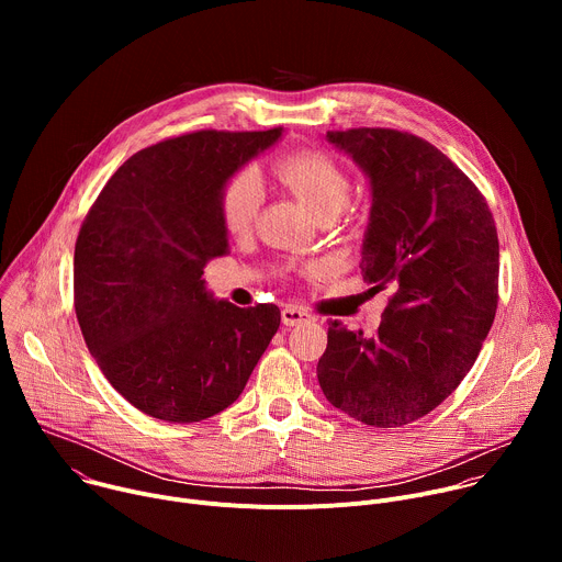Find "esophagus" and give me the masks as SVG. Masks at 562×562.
Returning <instances> with one entry per match:
<instances>
[{"label": "esophagus", "mask_w": 562, "mask_h": 562, "mask_svg": "<svg viewBox=\"0 0 562 562\" xmlns=\"http://www.w3.org/2000/svg\"><path fill=\"white\" fill-rule=\"evenodd\" d=\"M311 319V313H306L304 308H297V306H284L282 308V323L286 327H295L300 323H308Z\"/></svg>", "instance_id": "esophagus-1"}]
</instances>
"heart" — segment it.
Returning a JSON list of instances; mask_svg holds the SVG:
<instances>
[{
	"mask_svg": "<svg viewBox=\"0 0 562 562\" xmlns=\"http://www.w3.org/2000/svg\"><path fill=\"white\" fill-rule=\"evenodd\" d=\"M273 178L302 200L319 222H331L349 209L353 182L347 167L317 148H300L278 157ZM220 222L233 237L247 235L260 211V187L249 173H235L220 191Z\"/></svg>",
	"mask_w": 562,
	"mask_h": 562,
	"instance_id": "b5f03b06",
	"label": "heart"
}]
</instances>
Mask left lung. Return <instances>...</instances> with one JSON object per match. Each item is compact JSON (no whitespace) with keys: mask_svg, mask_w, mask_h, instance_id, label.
Returning <instances> with one entry per match:
<instances>
[{"mask_svg":"<svg viewBox=\"0 0 562 562\" xmlns=\"http://www.w3.org/2000/svg\"><path fill=\"white\" fill-rule=\"evenodd\" d=\"M373 189L362 278L391 291L373 336L329 319L317 382L380 429L420 420L473 367L498 308V233L485 195L427 139L395 128L327 131Z\"/></svg>","mask_w":562,"mask_h":562,"instance_id":"8db88e82","label":"left lung"}]
</instances>
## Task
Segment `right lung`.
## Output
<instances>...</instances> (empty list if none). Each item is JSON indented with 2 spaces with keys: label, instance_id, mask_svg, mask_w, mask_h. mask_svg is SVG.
<instances>
[{
  "label": "right lung",
  "instance_id": "right-lung-1",
  "mask_svg": "<svg viewBox=\"0 0 562 562\" xmlns=\"http://www.w3.org/2000/svg\"><path fill=\"white\" fill-rule=\"evenodd\" d=\"M282 135L204 128L131 155L75 243L72 304L106 380L142 414L200 423L233 405L280 327L276 304L215 302L204 267L228 254L224 182Z\"/></svg>",
  "mask_w": 562,
  "mask_h": 562
}]
</instances>
